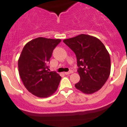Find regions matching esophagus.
<instances>
[{"label": "esophagus", "instance_id": "obj_1", "mask_svg": "<svg viewBox=\"0 0 127 127\" xmlns=\"http://www.w3.org/2000/svg\"><path fill=\"white\" fill-rule=\"evenodd\" d=\"M72 72H73V71H72V70H70L69 72H64V74H66V75H69V74H71Z\"/></svg>", "mask_w": 127, "mask_h": 127}]
</instances>
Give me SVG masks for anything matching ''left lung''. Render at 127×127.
<instances>
[{"label":"left lung","instance_id":"obj_1","mask_svg":"<svg viewBox=\"0 0 127 127\" xmlns=\"http://www.w3.org/2000/svg\"><path fill=\"white\" fill-rule=\"evenodd\" d=\"M75 53L80 80L75 88L85 94L98 92L104 85L111 72V58L100 40L86 34L63 40Z\"/></svg>","mask_w":127,"mask_h":127}]
</instances>
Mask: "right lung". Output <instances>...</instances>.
Segmentation results:
<instances>
[{
    "mask_svg": "<svg viewBox=\"0 0 127 127\" xmlns=\"http://www.w3.org/2000/svg\"><path fill=\"white\" fill-rule=\"evenodd\" d=\"M61 39L38 37L24 45L18 59V71L24 87L39 98H47L56 92L61 76L49 72L48 63Z\"/></svg>",
    "mask_w": 127,
    "mask_h": 127,
    "instance_id": "right-lung-1",
    "label": "right lung"
}]
</instances>
